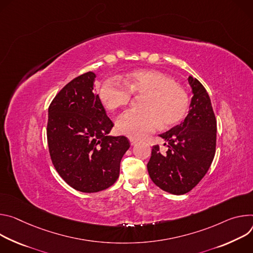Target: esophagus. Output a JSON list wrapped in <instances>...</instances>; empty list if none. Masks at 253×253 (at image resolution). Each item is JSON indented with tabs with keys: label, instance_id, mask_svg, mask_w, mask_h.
I'll list each match as a JSON object with an SVG mask.
<instances>
[{
	"label": "esophagus",
	"instance_id": "obj_1",
	"mask_svg": "<svg viewBox=\"0 0 253 253\" xmlns=\"http://www.w3.org/2000/svg\"><path fill=\"white\" fill-rule=\"evenodd\" d=\"M129 142H130V145H131V146H133V145H135V144L137 143L136 139H133V138H129Z\"/></svg>",
	"mask_w": 253,
	"mask_h": 253
}]
</instances>
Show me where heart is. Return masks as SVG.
I'll return each instance as SVG.
<instances>
[{"label": "heart", "mask_w": 253, "mask_h": 253, "mask_svg": "<svg viewBox=\"0 0 253 253\" xmlns=\"http://www.w3.org/2000/svg\"><path fill=\"white\" fill-rule=\"evenodd\" d=\"M131 94L142 97L143 110L127 111L117 119L120 133L138 138L154 131L161 124L173 126L186 117L190 106L187 90L176 80L157 70H135L126 74L124 84L115 78L104 80L98 90L99 99L109 111L126 106Z\"/></svg>", "instance_id": "obj_1"}]
</instances>
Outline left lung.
<instances>
[{
	"mask_svg": "<svg viewBox=\"0 0 253 253\" xmlns=\"http://www.w3.org/2000/svg\"><path fill=\"white\" fill-rule=\"evenodd\" d=\"M188 80L193 91L189 114L179 126L160 134L169 149L163 155L159 145L154 146L147 165L152 181L175 195L188 193L202 180L216 150L217 123L210 97L197 78Z\"/></svg>",
	"mask_w": 253,
	"mask_h": 253,
	"instance_id": "left-lung-1",
	"label": "left lung"
}]
</instances>
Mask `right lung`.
<instances>
[{
    "instance_id": "add662e5",
    "label": "right lung",
    "mask_w": 253,
    "mask_h": 253,
    "mask_svg": "<svg viewBox=\"0 0 253 253\" xmlns=\"http://www.w3.org/2000/svg\"><path fill=\"white\" fill-rule=\"evenodd\" d=\"M93 72L83 73L56 94L48 108L47 142L53 166L73 189L95 193L114 185L129 148L124 136H110L114 124L93 92Z\"/></svg>"
}]
</instances>
